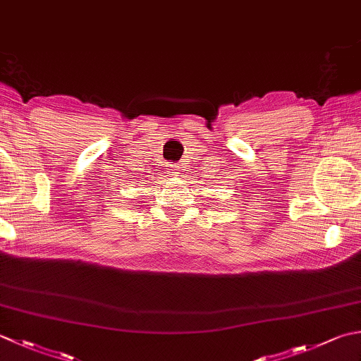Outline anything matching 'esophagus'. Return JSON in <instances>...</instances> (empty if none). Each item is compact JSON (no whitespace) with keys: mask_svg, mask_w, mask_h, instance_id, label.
Listing matches in <instances>:
<instances>
[{"mask_svg":"<svg viewBox=\"0 0 361 361\" xmlns=\"http://www.w3.org/2000/svg\"><path fill=\"white\" fill-rule=\"evenodd\" d=\"M172 167V166H171ZM171 171H175V169H171ZM171 173H176V172H171Z\"/></svg>","mask_w":361,"mask_h":361,"instance_id":"obj_1","label":"esophagus"}]
</instances>
